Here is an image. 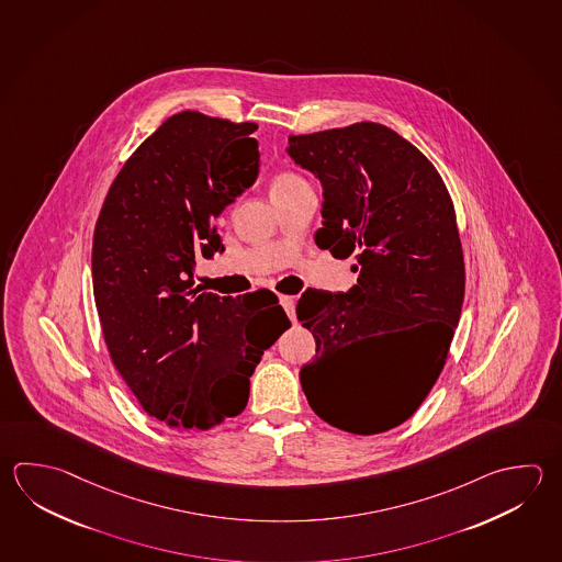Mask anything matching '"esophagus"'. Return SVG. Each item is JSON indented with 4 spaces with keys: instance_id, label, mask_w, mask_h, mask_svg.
Returning <instances> with one entry per match:
<instances>
[{
    "instance_id": "obj_1",
    "label": "esophagus",
    "mask_w": 562,
    "mask_h": 562,
    "mask_svg": "<svg viewBox=\"0 0 562 562\" xmlns=\"http://www.w3.org/2000/svg\"><path fill=\"white\" fill-rule=\"evenodd\" d=\"M280 304L286 310L288 318L296 319V297L294 296H280Z\"/></svg>"
}]
</instances>
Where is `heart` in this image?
I'll list each match as a JSON object with an SVG mask.
<instances>
[{
    "label": "heart",
    "mask_w": 562,
    "mask_h": 562,
    "mask_svg": "<svg viewBox=\"0 0 562 562\" xmlns=\"http://www.w3.org/2000/svg\"><path fill=\"white\" fill-rule=\"evenodd\" d=\"M297 184H304V180L300 179L297 175L280 172V175H276L274 180H272V191H288V189H294Z\"/></svg>",
    "instance_id": "1"
}]
</instances>
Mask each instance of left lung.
<instances>
[{
    "mask_svg": "<svg viewBox=\"0 0 562 562\" xmlns=\"http://www.w3.org/2000/svg\"><path fill=\"white\" fill-rule=\"evenodd\" d=\"M286 153L324 187L316 244L353 255L358 284L306 292L297 322L316 338L300 371L314 414L356 435L409 419L443 370L456 334L465 262L456 209L419 148L380 123L290 135ZM380 337H397L393 368L362 371Z\"/></svg>",
    "mask_w": 562,
    "mask_h": 562,
    "instance_id": "obj_1",
    "label": "left lung"
}]
</instances>
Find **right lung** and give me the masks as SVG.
<instances>
[{
	"label": "right lung",
	"mask_w": 562,
	"mask_h": 562,
	"mask_svg": "<svg viewBox=\"0 0 562 562\" xmlns=\"http://www.w3.org/2000/svg\"><path fill=\"white\" fill-rule=\"evenodd\" d=\"M258 125L182 111L121 169L93 236L106 348L143 409L184 431L240 414L250 375L290 319L276 296H218L194 266L223 252L216 218L260 169Z\"/></svg>",
	"instance_id": "right-lung-1"
}]
</instances>
